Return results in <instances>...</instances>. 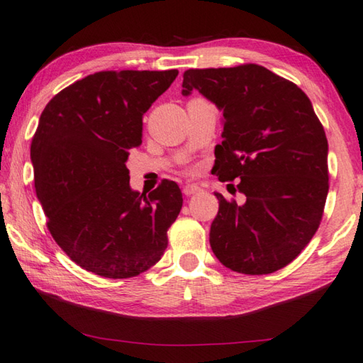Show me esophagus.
Returning <instances> with one entry per match:
<instances>
[{
  "instance_id": "34e87169",
  "label": "esophagus",
  "mask_w": 363,
  "mask_h": 363,
  "mask_svg": "<svg viewBox=\"0 0 363 363\" xmlns=\"http://www.w3.org/2000/svg\"><path fill=\"white\" fill-rule=\"evenodd\" d=\"M182 192H184V195L190 196L196 192H200V186H196V184H186V186L182 187Z\"/></svg>"
}]
</instances>
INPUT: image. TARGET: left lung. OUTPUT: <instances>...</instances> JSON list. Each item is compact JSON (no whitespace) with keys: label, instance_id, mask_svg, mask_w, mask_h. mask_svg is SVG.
<instances>
[{"label":"left lung","instance_id":"left-lung-1","mask_svg":"<svg viewBox=\"0 0 363 363\" xmlns=\"http://www.w3.org/2000/svg\"><path fill=\"white\" fill-rule=\"evenodd\" d=\"M194 90L222 111L213 173L240 184L236 204L220 194L209 245L222 265L268 274L289 265L318 230L328 194V143L305 91L259 65L189 69Z\"/></svg>","mask_w":363,"mask_h":363}]
</instances>
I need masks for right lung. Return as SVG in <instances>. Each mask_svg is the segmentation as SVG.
<instances>
[{"instance_id": "obj_1", "label": "right lung", "mask_w": 363, "mask_h": 363, "mask_svg": "<svg viewBox=\"0 0 363 363\" xmlns=\"http://www.w3.org/2000/svg\"><path fill=\"white\" fill-rule=\"evenodd\" d=\"M177 76L100 71L57 94L31 141L35 189L57 245L87 272L125 279L162 259L182 208L174 181L149 195L130 187L127 160L143 116Z\"/></svg>"}]
</instances>
